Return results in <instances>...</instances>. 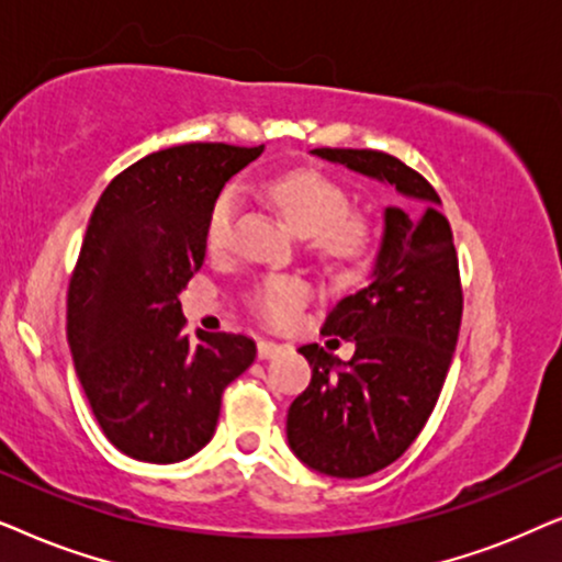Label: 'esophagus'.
<instances>
[{
  "label": "esophagus",
  "instance_id": "obj_1",
  "mask_svg": "<svg viewBox=\"0 0 562 562\" xmlns=\"http://www.w3.org/2000/svg\"><path fill=\"white\" fill-rule=\"evenodd\" d=\"M282 351H285V347H282V344H277V341L261 339V341L257 344V355H259V359H272V357H277V355H282Z\"/></svg>",
  "mask_w": 562,
  "mask_h": 562
}]
</instances>
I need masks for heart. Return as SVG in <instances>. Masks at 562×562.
<instances>
[{"mask_svg": "<svg viewBox=\"0 0 562 562\" xmlns=\"http://www.w3.org/2000/svg\"><path fill=\"white\" fill-rule=\"evenodd\" d=\"M269 203L277 205L290 226L303 236H316L321 249L334 257H349L364 241V223L349 213V194L324 171L293 169L261 182ZM241 211V192L228 184L215 194L205 218V244L213 254H226L234 246V231ZM311 290L303 280L288 274L269 277L254 288L251 308L269 324H285L308 301Z\"/></svg>", "mask_w": 562, "mask_h": 562, "instance_id": "obj_1", "label": "heart"}]
</instances>
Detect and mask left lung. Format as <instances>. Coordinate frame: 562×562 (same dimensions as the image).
Segmentation results:
<instances>
[{
    "label": "left lung",
    "mask_w": 562,
    "mask_h": 562,
    "mask_svg": "<svg viewBox=\"0 0 562 562\" xmlns=\"http://www.w3.org/2000/svg\"><path fill=\"white\" fill-rule=\"evenodd\" d=\"M313 154L398 190L370 282L336 303L321 328L355 341V357L301 347L313 378L288 411L290 450L305 465L364 477L398 460L437 406L462 321L460 265L439 194L416 169L372 148Z\"/></svg>",
    "instance_id": "left-lung-1"
}]
</instances>
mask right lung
Here are the masks:
<instances>
[{
    "instance_id": "obj_1",
    "label": "right lung",
    "mask_w": 562,
    "mask_h": 562,
    "mask_svg": "<svg viewBox=\"0 0 562 562\" xmlns=\"http://www.w3.org/2000/svg\"><path fill=\"white\" fill-rule=\"evenodd\" d=\"M265 146L184 144L108 184L69 282L66 334L104 437L144 462L211 442L228 383L257 357L244 334H184L179 293L203 267L215 194Z\"/></svg>"
}]
</instances>
